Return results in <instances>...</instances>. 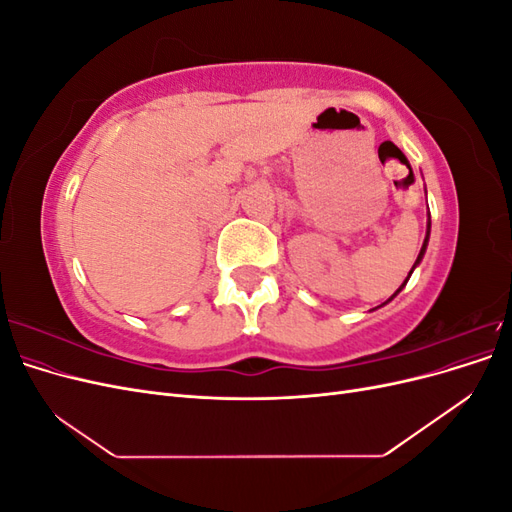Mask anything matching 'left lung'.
Masks as SVG:
<instances>
[{
    "mask_svg": "<svg viewBox=\"0 0 512 512\" xmlns=\"http://www.w3.org/2000/svg\"><path fill=\"white\" fill-rule=\"evenodd\" d=\"M429 228H431V220L427 222V237H425V243H423V247H421V252H418V258H416V262H414V267H416L418 262H421V260H423V256H425V250H427V241H429ZM414 267H412V269H414ZM410 275H412V271H410ZM410 275H408V277H410ZM406 282H408V280H406ZM406 282L401 284V288L406 286ZM401 288H399V290H401ZM399 290H397V292H399ZM397 292H395V294H397ZM395 294H393V297H395ZM393 297H391V299H393ZM391 299H389V301H391Z\"/></svg>",
    "mask_w": 512,
    "mask_h": 512,
    "instance_id": "obj_1",
    "label": "left lung"
}]
</instances>
